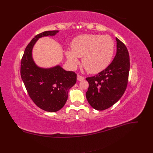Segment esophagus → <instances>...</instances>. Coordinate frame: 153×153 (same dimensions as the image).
Listing matches in <instances>:
<instances>
[{"label":"esophagus","mask_w":153,"mask_h":153,"mask_svg":"<svg viewBox=\"0 0 153 153\" xmlns=\"http://www.w3.org/2000/svg\"><path fill=\"white\" fill-rule=\"evenodd\" d=\"M77 80H78V81H82V80H84V77L81 76V75H77Z\"/></svg>","instance_id":"obj_1"}]
</instances>
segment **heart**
I'll use <instances>...</instances> for the list:
<instances>
[{
  "label": "heart",
  "mask_w": 153,
  "mask_h": 153,
  "mask_svg": "<svg viewBox=\"0 0 153 153\" xmlns=\"http://www.w3.org/2000/svg\"><path fill=\"white\" fill-rule=\"evenodd\" d=\"M71 50L66 55L72 66L78 63L81 58L82 65L91 73H96L108 66L113 57L114 42L108 35L83 34L73 39Z\"/></svg>",
  "instance_id": "b5f03b06"
}]
</instances>
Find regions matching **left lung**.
<instances>
[{"mask_svg": "<svg viewBox=\"0 0 153 153\" xmlns=\"http://www.w3.org/2000/svg\"><path fill=\"white\" fill-rule=\"evenodd\" d=\"M117 52L110 65L97 75L86 78L89 88L86 98L92 108L104 110L117 102L126 89L129 55L125 45L116 38Z\"/></svg>", "mask_w": 153, "mask_h": 153, "instance_id": "1", "label": "left lung"}]
</instances>
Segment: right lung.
<instances>
[{
  "label": "right lung",
  "instance_id": "right-lung-1",
  "mask_svg": "<svg viewBox=\"0 0 153 153\" xmlns=\"http://www.w3.org/2000/svg\"><path fill=\"white\" fill-rule=\"evenodd\" d=\"M58 30L45 31L36 35L27 46L21 61L22 79L30 99L39 108L49 112L61 109L68 100V91L76 82V74L60 66L43 69L37 66L32 50L41 37L55 36Z\"/></svg>",
  "mask_w": 153,
  "mask_h": 153
}]
</instances>
